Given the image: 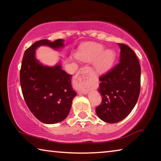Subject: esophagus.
I'll return each mask as SVG.
<instances>
[{"label":"esophagus","instance_id":"obj_1","mask_svg":"<svg viewBox=\"0 0 161 161\" xmlns=\"http://www.w3.org/2000/svg\"><path fill=\"white\" fill-rule=\"evenodd\" d=\"M89 69L87 67H82L78 71L75 79V86L80 93L84 94L86 91V77Z\"/></svg>","mask_w":161,"mask_h":161}]
</instances>
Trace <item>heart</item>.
<instances>
[{
	"mask_svg": "<svg viewBox=\"0 0 161 161\" xmlns=\"http://www.w3.org/2000/svg\"><path fill=\"white\" fill-rule=\"evenodd\" d=\"M76 57L85 62H93L97 72L104 73L111 69L116 59V53L113 50H104L102 45L89 42L80 48Z\"/></svg>",
	"mask_w": 161,
	"mask_h": 161,
	"instance_id": "obj_1",
	"label": "heart"
}]
</instances>
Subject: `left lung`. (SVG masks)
Wrapping results in <instances>:
<instances>
[{
    "mask_svg": "<svg viewBox=\"0 0 161 161\" xmlns=\"http://www.w3.org/2000/svg\"><path fill=\"white\" fill-rule=\"evenodd\" d=\"M120 62L99 77L98 92L102 98L96 108L97 116L107 123H117L129 115L141 90V66L129 46L119 43Z\"/></svg>",
    "mask_w": 161,
    "mask_h": 161,
    "instance_id": "8db88e82",
    "label": "left lung"
}]
</instances>
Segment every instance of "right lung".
I'll return each instance as SVG.
<instances>
[{"instance_id":"right-lung-1","label":"right lung","mask_w":161,"mask_h":161,"mask_svg":"<svg viewBox=\"0 0 161 161\" xmlns=\"http://www.w3.org/2000/svg\"><path fill=\"white\" fill-rule=\"evenodd\" d=\"M64 40H41L27 49L22 60L20 81L24 99L32 114L42 123H59L67 118L76 96L72 86V75L54 67L42 65L35 58V50L47 45L55 50L64 46Z\"/></svg>"}]
</instances>
